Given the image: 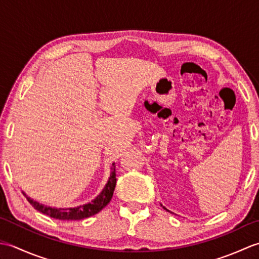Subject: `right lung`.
<instances>
[{
	"mask_svg": "<svg viewBox=\"0 0 259 259\" xmlns=\"http://www.w3.org/2000/svg\"><path fill=\"white\" fill-rule=\"evenodd\" d=\"M115 184H117V177H115V166L113 162L111 167V174H110V178L108 180L106 187H104L103 190L101 191V194L99 195L96 199H93L91 202L87 203V205L79 206L75 208L57 209V208H51V207L40 205L38 202L32 200L31 198L25 196L24 192H22V194L26 197L27 201L31 203L33 208L36 209L37 211L47 214V216L59 219V221H81V219L88 218L98 213L102 208H104L108 205L112 198L113 191L115 188Z\"/></svg>",
	"mask_w": 259,
	"mask_h": 259,
	"instance_id": "obj_1",
	"label": "right lung"
}]
</instances>
